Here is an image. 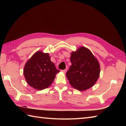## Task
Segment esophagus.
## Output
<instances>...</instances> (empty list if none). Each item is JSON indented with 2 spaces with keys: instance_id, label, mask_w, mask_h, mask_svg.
<instances>
[{
  "instance_id": "34e87169",
  "label": "esophagus",
  "mask_w": 126,
  "mask_h": 126,
  "mask_svg": "<svg viewBox=\"0 0 126 126\" xmlns=\"http://www.w3.org/2000/svg\"><path fill=\"white\" fill-rule=\"evenodd\" d=\"M61 71L62 72V73H63L64 74H65L66 72V69H64V70H61Z\"/></svg>"
}]
</instances>
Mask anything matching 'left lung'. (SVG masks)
<instances>
[{
    "label": "left lung",
    "instance_id": "1",
    "mask_svg": "<svg viewBox=\"0 0 126 126\" xmlns=\"http://www.w3.org/2000/svg\"><path fill=\"white\" fill-rule=\"evenodd\" d=\"M71 65L66 76L75 89L84 91L92 88L100 76V65L90 50L81 47L70 53Z\"/></svg>",
    "mask_w": 126,
    "mask_h": 126
}]
</instances>
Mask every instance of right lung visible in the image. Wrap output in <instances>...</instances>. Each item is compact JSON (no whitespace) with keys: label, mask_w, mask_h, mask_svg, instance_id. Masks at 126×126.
Returning a JSON list of instances; mask_svg holds the SVG:
<instances>
[{"label":"right lung","mask_w":126,"mask_h":126,"mask_svg":"<svg viewBox=\"0 0 126 126\" xmlns=\"http://www.w3.org/2000/svg\"><path fill=\"white\" fill-rule=\"evenodd\" d=\"M48 53L38 51L26 62L23 73L28 84L38 90L49 87L60 71L51 61Z\"/></svg>","instance_id":"add662e5"}]
</instances>
